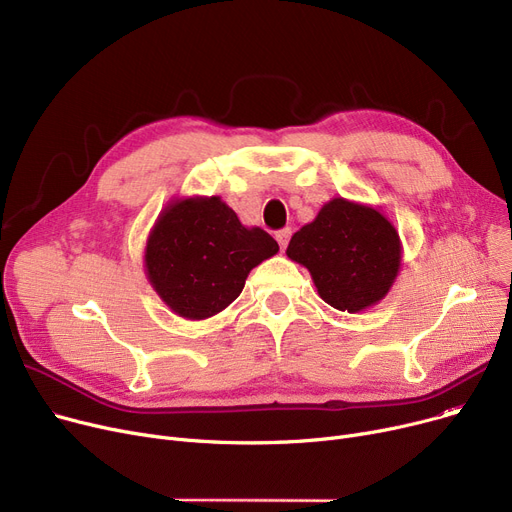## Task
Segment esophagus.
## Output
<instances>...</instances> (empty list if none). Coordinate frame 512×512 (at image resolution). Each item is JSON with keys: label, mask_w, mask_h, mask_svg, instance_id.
<instances>
[{"label": "esophagus", "mask_w": 512, "mask_h": 512, "mask_svg": "<svg viewBox=\"0 0 512 512\" xmlns=\"http://www.w3.org/2000/svg\"><path fill=\"white\" fill-rule=\"evenodd\" d=\"M290 236H292V230H290V228H284V230L276 232V240H278V245H280V249H282V251L288 247V240H290Z\"/></svg>", "instance_id": "esophagus-1"}]
</instances>
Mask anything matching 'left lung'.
<instances>
[{"instance_id": "obj_1", "label": "left lung", "mask_w": 512, "mask_h": 512, "mask_svg": "<svg viewBox=\"0 0 512 512\" xmlns=\"http://www.w3.org/2000/svg\"><path fill=\"white\" fill-rule=\"evenodd\" d=\"M286 255L307 267L328 305L359 313L390 292L400 270L402 242L378 207L334 197L313 222L294 232Z\"/></svg>"}]
</instances>
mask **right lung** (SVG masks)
<instances>
[{
	"instance_id": "obj_1",
	"label": "right lung",
	"mask_w": 512,
	"mask_h": 512,
	"mask_svg": "<svg viewBox=\"0 0 512 512\" xmlns=\"http://www.w3.org/2000/svg\"><path fill=\"white\" fill-rule=\"evenodd\" d=\"M278 251L270 234L242 226L220 197H176L157 215L143 263L168 309L199 321L224 311L253 267Z\"/></svg>"
}]
</instances>
